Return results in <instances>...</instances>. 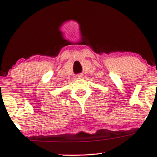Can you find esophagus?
I'll return each mask as SVG.
<instances>
[{"instance_id": "34e87169", "label": "esophagus", "mask_w": 157, "mask_h": 157, "mask_svg": "<svg viewBox=\"0 0 157 157\" xmlns=\"http://www.w3.org/2000/svg\"><path fill=\"white\" fill-rule=\"evenodd\" d=\"M82 77V75H77V76H76V78L77 79H81Z\"/></svg>"}]
</instances>
